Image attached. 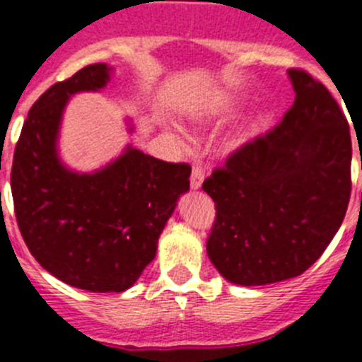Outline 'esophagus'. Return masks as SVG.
<instances>
[{"instance_id":"1","label":"esophagus","mask_w":362,"mask_h":362,"mask_svg":"<svg viewBox=\"0 0 362 362\" xmlns=\"http://www.w3.org/2000/svg\"><path fill=\"white\" fill-rule=\"evenodd\" d=\"M203 181H204V170H203V166L196 165V166H194V168H192L190 187L194 188V190H199L201 185H203Z\"/></svg>"}]
</instances>
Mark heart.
I'll use <instances>...</instances> for the list:
<instances>
[{
    "instance_id": "heart-1",
    "label": "heart",
    "mask_w": 362,
    "mask_h": 362,
    "mask_svg": "<svg viewBox=\"0 0 362 362\" xmlns=\"http://www.w3.org/2000/svg\"><path fill=\"white\" fill-rule=\"evenodd\" d=\"M235 107H238V101H233V99H223V101H217V103L210 105L206 114L212 117L228 116V114H232V112L235 110ZM241 143L243 139H235V141H233V146H239Z\"/></svg>"
}]
</instances>
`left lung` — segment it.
Instances as JSON below:
<instances>
[{
    "label": "left lung",
    "instance_id": "left-lung-1",
    "mask_svg": "<svg viewBox=\"0 0 362 362\" xmlns=\"http://www.w3.org/2000/svg\"><path fill=\"white\" fill-rule=\"evenodd\" d=\"M296 101L276 129L204 179L216 203L206 254L241 286L292 279L330 245L350 201L348 121L322 83L290 69ZM362 161V158H361Z\"/></svg>",
    "mask_w": 362,
    "mask_h": 362
}]
</instances>
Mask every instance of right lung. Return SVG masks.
<instances>
[{
    "instance_id": "1",
    "label": "right lung",
    "mask_w": 362,
    "mask_h": 362,
    "mask_svg": "<svg viewBox=\"0 0 362 362\" xmlns=\"http://www.w3.org/2000/svg\"><path fill=\"white\" fill-rule=\"evenodd\" d=\"M112 72L107 63L88 65L41 94L23 124L11 174L16 219L30 254L63 283L99 293L124 292L152 263L192 172L132 145L94 172H76L62 161L57 141L69 99L99 92Z\"/></svg>"
}]
</instances>
